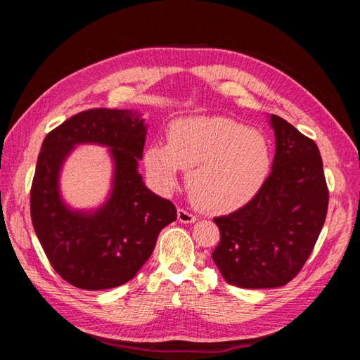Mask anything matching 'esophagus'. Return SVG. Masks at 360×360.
Returning <instances> with one entry per match:
<instances>
[{
  "mask_svg": "<svg viewBox=\"0 0 360 360\" xmlns=\"http://www.w3.org/2000/svg\"><path fill=\"white\" fill-rule=\"evenodd\" d=\"M177 217H179V221L181 224H193L195 221H197V216H195L193 213H191L186 209H179L177 210Z\"/></svg>",
  "mask_w": 360,
  "mask_h": 360,
  "instance_id": "34e87169",
  "label": "esophagus"
}]
</instances>
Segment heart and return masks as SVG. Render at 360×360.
Listing matches in <instances>:
<instances>
[{
  "mask_svg": "<svg viewBox=\"0 0 360 360\" xmlns=\"http://www.w3.org/2000/svg\"><path fill=\"white\" fill-rule=\"evenodd\" d=\"M150 180L162 192L188 171V191L200 209L228 213L240 209L263 186L270 169V148L258 130L226 117H189L168 129V144L144 151Z\"/></svg>",
  "mask_w": 360,
  "mask_h": 360,
  "instance_id": "obj_1",
  "label": "heart"
}]
</instances>
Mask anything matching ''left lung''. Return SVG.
<instances>
[{
  "instance_id": "8db88e82",
  "label": "left lung",
  "mask_w": 360,
  "mask_h": 360,
  "mask_svg": "<svg viewBox=\"0 0 360 360\" xmlns=\"http://www.w3.org/2000/svg\"><path fill=\"white\" fill-rule=\"evenodd\" d=\"M270 124L276 151L269 177L242 209L213 219L221 240L212 258L240 288L288 284L311 255L329 205L317 144L275 114Z\"/></svg>"
}]
</instances>
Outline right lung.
Returning <instances> with one entry per match:
<instances>
[{
	"label": "right lung",
	"instance_id": "add662e5",
	"mask_svg": "<svg viewBox=\"0 0 360 360\" xmlns=\"http://www.w3.org/2000/svg\"><path fill=\"white\" fill-rule=\"evenodd\" d=\"M147 126L130 110L82 111L46 135L31 184V221L53 270L82 290L126 284L144 266L176 205L151 192L138 172ZM110 147V198L94 212L72 211L59 195V171L75 145Z\"/></svg>",
	"mask_w": 360,
	"mask_h": 360
}]
</instances>
